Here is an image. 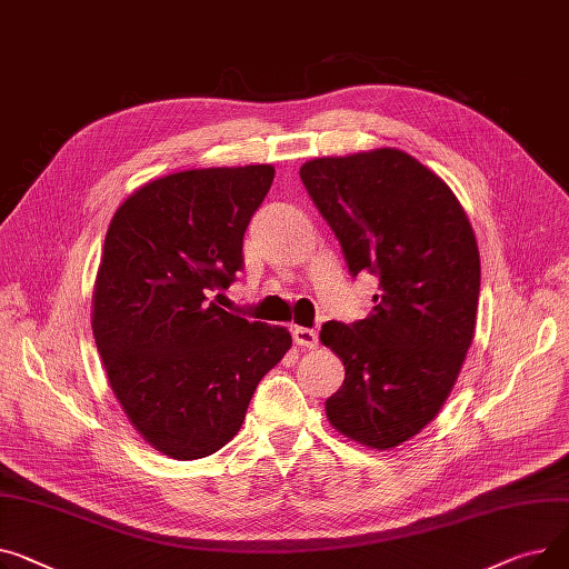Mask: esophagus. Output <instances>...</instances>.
I'll return each instance as SVG.
<instances>
[{"mask_svg":"<svg viewBox=\"0 0 569 569\" xmlns=\"http://www.w3.org/2000/svg\"><path fill=\"white\" fill-rule=\"evenodd\" d=\"M293 342L303 349H315L319 345V332L312 328H303V326H293Z\"/></svg>","mask_w":569,"mask_h":569,"instance_id":"obj_1","label":"esophagus"}]
</instances>
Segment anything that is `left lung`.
Here are the masks:
<instances>
[{
    "mask_svg": "<svg viewBox=\"0 0 569 569\" xmlns=\"http://www.w3.org/2000/svg\"><path fill=\"white\" fill-rule=\"evenodd\" d=\"M349 273L379 278L375 308L321 342L345 362L326 416L347 439L390 450L439 416L476 332L480 252L448 183L413 156L375 149L300 167Z\"/></svg>",
    "mask_w": 569,
    "mask_h": 569,
    "instance_id": "8db88e82",
    "label": "left lung"
}]
</instances>
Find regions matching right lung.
Here are the masks:
<instances>
[{
  "instance_id": "add662e5",
  "label": "right lung",
  "mask_w": 569,
  "mask_h": 569,
  "mask_svg": "<svg viewBox=\"0 0 569 569\" xmlns=\"http://www.w3.org/2000/svg\"><path fill=\"white\" fill-rule=\"evenodd\" d=\"M273 164L207 167L144 183L117 209L91 296V330L130 425L158 452L199 459L243 425L261 377L291 349L284 326L222 310Z\"/></svg>"
}]
</instances>
